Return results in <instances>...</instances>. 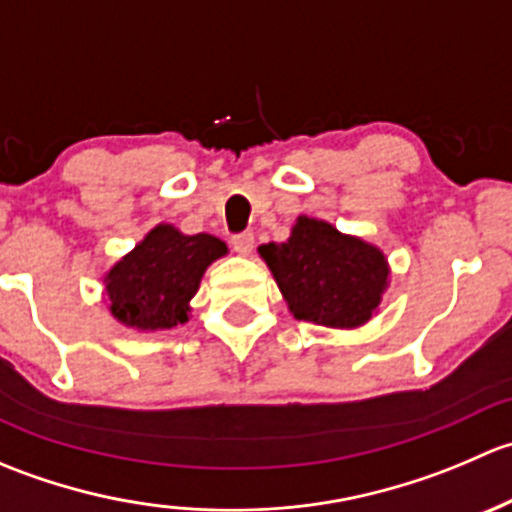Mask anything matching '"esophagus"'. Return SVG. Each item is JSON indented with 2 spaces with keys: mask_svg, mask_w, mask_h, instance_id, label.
Masks as SVG:
<instances>
[{
  "mask_svg": "<svg viewBox=\"0 0 512 512\" xmlns=\"http://www.w3.org/2000/svg\"><path fill=\"white\" fill-rule=\"evenodd\" d=\"M252 247H255V235L252 232H240V235L232 237V250L237 255H250Z\"/></svg>",
  "mask_w": 512,
  "mask_h": 512,
  "instance_id": "1",
  "label": "esophagus"
}]
</instances>
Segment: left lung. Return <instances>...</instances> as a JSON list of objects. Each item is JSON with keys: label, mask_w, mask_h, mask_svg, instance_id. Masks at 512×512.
Returning <instances> with one entry per match:
<instances>
[{"label": "left lung", "mask_w": 512, "mask_h": 512, "mask_svg": "<svg viewBox=\"0 0 512 512\" xmlns=\"http://www.w3.org/2000/svg\"><path fill=\"white\" fill-rule=\"evenodd\" d=\"M289 312L302 322L354 329L379 309L389 262L379 247L299 215L285 242L260 247Z\"/></svg>", "instance_id": "obj_1"}]
</instances>
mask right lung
Segmentation results:
<instances>
[{"instance_id":"right-lung-1","label":"right lung","mask_w":512,"mask_h":512,"mask_svg":"<svg viewBox=\"0 0 512 512\" xmlns=\"http://www.w3.org/2000/svg\"><path fill=\"white\" fill-rule=\"evenodd\" d=\"M223 255L227 245L218 237L156 225L103 280L113 319L138 332L185 324L205 270Z\"/></svg>"}]
</instances>
